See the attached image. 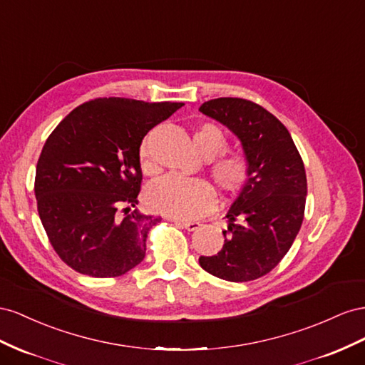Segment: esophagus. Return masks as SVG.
Instances as JSON below:
<instances>
[{
    "label": "esophagus",
    "instance_id": "obj_1",
    "mask_svg": "<svg viewBox=\"0 0 365 365\" xmlns=\"http://www.w3.org/2000/svg\"><path fill=\"white\" fill-rule=\"evenodd\" d=\"M173 222L185 229H188V231H195V229L200 227V222H195V220H173Z\"/></svg>",
    "mask_w": 365,
    "mask_h": 365
}]
</instances>
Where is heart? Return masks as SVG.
Instances as JSON below:
<instances>
[{"mask_svg": "<svg viewBox=\"0 0 365 365\" xmlns=\"http://www.w3.org/2000/svg\"><path fill=\"white\" fill-rule=\"evenodd\" d=\"M227 136L215 123H203L194 134V145L205 158L211 159L227 148ZM140 162L143 170L153 174L154 162L150 142L145 140L140 147ZM207 171L218 190L225 194H238L249 185L254 174V163L243 151H232L211 160ZM150 203L166 215L174 217H199L211 211L215 205V191L203 179H188L177 174H170L153 186Z\"/></svg>", "mask_w": 365, "mask_h": 365, "instance_id": "b5f03b06", "label": "heart"}]
</instances>
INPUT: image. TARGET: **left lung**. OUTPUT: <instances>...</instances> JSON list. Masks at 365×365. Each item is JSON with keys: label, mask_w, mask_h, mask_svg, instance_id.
I'll list each match as a JSON object with an SVG mask.
<instances>
[{"label": "left lung", "mask_w": 365, "mask_h": 365, "mask_svg": "<svg viewBox=\"0 0 365 365\" xmlns=\"http://www.w3.org/2000/svg\"><path fill=\"white\" fill-rule=\"evenodd\" d=\"M199 110L234 131L254 163L251 182L226 215L223 247L199 263L217 278L252 281L283 259L299 232L307 195L304 163L287 128L258 103L217 98Z\"/></svg>", "instance_id": "left-lung-1"}]
</instances>
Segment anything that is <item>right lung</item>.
Masks as SVG:
<instances>
[{
    "label": "right lung",
    "instance_id": "1",
    "mask_svg": "<svg viewBox=\"0 0 365 365\" xmlns=\"http://www.w3.org/2000/svg\"><path fill=\"white\" fill-rule=\"evenodd\" d=\"M182 102L98 98L50 133L35 175L38 214L50 245L73 270L95 278L127 274L145 258L159 217L140 214L139 148Z\"/></svg>",
    "mask_w": 365,
    "mask_h": 365
}]
</instances>
